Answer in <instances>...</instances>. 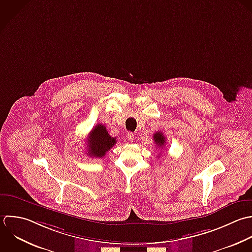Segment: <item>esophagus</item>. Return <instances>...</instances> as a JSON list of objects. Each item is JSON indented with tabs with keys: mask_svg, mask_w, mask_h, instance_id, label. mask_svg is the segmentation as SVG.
I'll return each instance as SVG.
<instances>
[{
	"mask_svg": "<svg viewBox=\"0 0 252 252\" xmlns=\"http://www.w3.org/2000/svg\"><path fill=\"white\" fill-rule=\"evenodd\" d=\"M126 136H127V139H128L129 141H131V142H132V141L134 140V134H133L132 132H128Z\"/></svg>",
	"mask_w": 252,
	"mask_h": 252,
	"instance_id": "34e87169",
	"label": "esophagus"
}]
</instances>
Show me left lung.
Returning <instances> with one entry per match:
<instances>
[{"label":"left lung","mask_w":252,"mask_h":252,"mask_svg":"<svg viewBox=\"0 0 252 252\" xmlns=\"http://www.w3.org/2000/svg\"><path fill=\"white\" fill-rule=\"evenodd\" d=\"M153 139L154 142L157 146H159L160 148H163L166 144V137L164 136V134L161 131H157L155 134H153Z\"/></svg>","instance_id":"left-lung-1"}]
</instances>
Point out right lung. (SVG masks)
I'll return each instance as SVG.
<instances>
[{"label": "right lung", "mask_w": 252, "mask_h": 252, "mask_svg": "<svg viewBox=\"0 0 252 252\" xmlns=\"http://www.w3.org/2000/svg\"><path fill=\"white\" fill-rule=\"evenodd\" d=\"M117 139L110 136L105 126L99 124L89 132L87 138V155L93 158H102L115 144Z\"/></svg>", "instance_id": "1"}]
</instances>
